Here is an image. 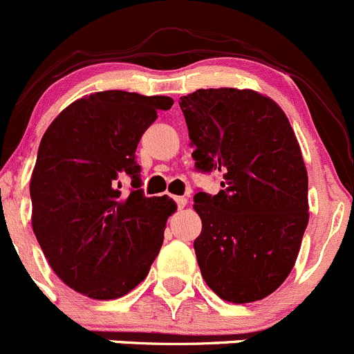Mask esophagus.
I'll use <instances>...</instances> for the list:
<instances>
[{
    "label": "esophagus",
    "mask_w": 354,
    "mask_h": 354,
    "mask_svg": "<svg viewBox=\"0 0 354 354\" xmlns=\"http://www.w3.org/2000/svg\"><path fill=\"white\" fill-rule=\"evenodd\" d=\"M174 201H176L178 209H182L185 205H187V199H185L184 196H176V198H174Z\"/></svg>",
    "instance_id": "34e87169"
}]
</instances>
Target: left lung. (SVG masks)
Segmentation results:
<instances>
[{
  "instance_id": "1",
  "label": "left lung",
  "mask_w": 354,
  "mask_h": 354,
  "mask_svg": "<svg viewBox=\"0 0 354 354\" xmlns=\"http://www.w3.org/2000/svg\"><path fill=\"white\" fill-rule=\"evenodd\" d=\"M178 104L196 170L222 176L218 194H194L203 279L225 301L263 299L291 274L308 225L295 131L277 103L251 89H199Z\"/></svg>"
}]
</instances>
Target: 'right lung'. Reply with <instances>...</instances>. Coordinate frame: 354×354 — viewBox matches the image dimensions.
<instances>
[{
  "instance_id": "1",
  "label": "right lung",
  "mask_w": 354,
  "mask_h": 354,
  "mask_svg": "<svg viewBox=\"0 0 354 354\" xmlns=\"http://www.w3.org/2000/svg\"><path fill=\"white\" fill-rule=\"evenodd\" d=\"M169 96L103 91L66 106L44 132L30 178L32 229L55 274L93 299L127 295L163 244L169 196L146 198L136 148ZM131 181L124 193L121 184Z\"/></svg>"
}]
</instances>
